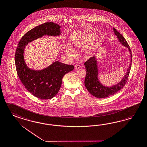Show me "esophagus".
Segmentation results:
<instances>
[{
  "label": "esophagus",
  "mask_w": 147,
  "mask_h": 147,
  "mask_svg": "<svg viewBox=\"0 0 147 147\" xmlns=\"http://www.w3.org/2000/svg\"><path fill=\"white\" fill-rule=\"evenodd\" d=\"M80 68H81V65H79V64H76V65H75V69H77V70L79 69Z\"/></svg>",
  "instance_id": "34e87169"
}]
</instances>
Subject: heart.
I'll return each mask as SVG.
<instances>
[{
  "label": "heart",
  "mask_w": 147,
  "mask_h": 147,
  "mask_svg": "<svg viewBox=\"0 0 147 147\" xmlns=\"http://www.w3.org/2000/svg\"><path fill=\"white\" fill-rule=\"evenodd\" d=\"M95 37L94 34H87L83 35L82 37L78 39L76 43V45L77 47H83L85 46L88 45L90 44L92 42H93L95 40ZM68 52L70 54V55L72 57H75L76 55L75 51L74 49L71 46H68Z\"/></svg>",
  "instance_id": "obj_1"
}]
</instances>
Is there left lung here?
Instances as JSON below:
<instances>
[{
	"mask_svg": "<svg viewBox=\"0 0 147 147\" xmlns=\"http://www.w3.org/2000/svg\"><path fill=\"white\" fill-rule=\"evenodd\" d=\"M113 32L115 35L117 36L119 41L121 43L127 47L130 52L131 57L132 52L128 43L124 37L117 31L115 28H113ZM132 57L130 62V64L128 70L125 75L124 78L116 85L113 87H105L102 85L98 78V68L96 64V61L94 57H92L85 62V69L86 70V75L85 78V85L88 91L90 94L96 98H105L111 96L113 94L117 93L118 91L121 90L124 87L128 80V76L131 70L132 65Z\"/></svg>",
	"mask_w": 147,
	"mask_h": 147,
	"instance_id": "1",
	"label": "left lung"
}]
</instances>
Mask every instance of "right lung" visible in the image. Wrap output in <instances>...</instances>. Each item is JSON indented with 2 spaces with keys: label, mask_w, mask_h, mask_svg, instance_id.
I'll list each match as a JSON object with an SVG mask.
<instances>
[{
  "label": "right lung",
  "mask_w": 147,
  "mask_h": 147,
  "mask_svg": "<svg viewBox=\"0 0 147 147\" xmlns=\"http://www.w3.org/2000/svg\"><path fill=\"white\" fill-rule=\"evenodd\" d=\"M60 28L53 22H46L34 28L23 36L15 51V66L20 80L30 93L43 100L51 99L57 95L63 76L73 70L74 66L57 61L44 70L34 71L28 68L24 62V49L29 42L44 35L60 34Z\"/></svg>",
  "instance_id": "1"
}]
</instances>
